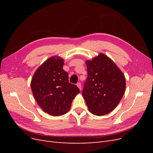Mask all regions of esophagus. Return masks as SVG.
I'll list each match as a JSON object with an SVG mask.
<instances>
[{
    "label": "esophagus",
    "mask_w": 153,
    "mask_h": 153,
    "mask_svg": "<svg viewBox=\"0 0 153 153\" xmlns=\"http://www.w3.org/2000/svg\"><path fill=\"white\" fill-rule=\"evenodd\" d=\"M76 86H77L78 88H79L80 90L82 89V85H81L80 83H77V84H76Z\"/></svg>",
    "instance_id": "34e87169"
}]
</instances>
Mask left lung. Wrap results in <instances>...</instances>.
<instances>
[{
	"label": "left lung",
	"mask_w": 153,
	"mask_h": 153,
	"mask_svg": "<svg viewBox=\"0 0 153 153\" xmlns=\"http://www.w3.org/2000/svg\"><path fill=\"white\" fill-rule=\"evenodd\" d=\"M87 78L82 96L89 112L102 116L117 107L126 89V78L107 55L101 53L87 60Z\"/></svg>",
	"instance_id": "1"
}]
</instances>
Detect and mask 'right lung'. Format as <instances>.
Returning <instances> with one entry per match:
<instances>
[{"mask_svg":"<svg viewBox=\"0 0 153 153\" xmlns=\"http://www.w3.org/2000/svg\"><path fill=\"white\" fill-rule=\"evenodd\" d=\"M64 61L52 56L36 69L30 82L34 99L45 112L52 116L66 114L73 100L80 90L68 80V73L63 69Z\"/></svg>","mask_w":153,"mask_h":153,"instance_id":"add662e5","label":"right lung"}]
</instances>
